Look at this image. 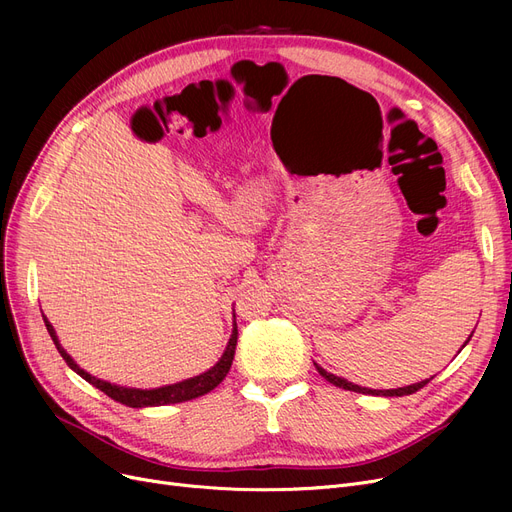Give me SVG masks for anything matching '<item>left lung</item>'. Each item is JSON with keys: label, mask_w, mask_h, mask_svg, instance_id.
I'll return each instance as SVG.
<instances>
[{"label": "left lung", "mask_w": 512, "mask_h": 512, "mask_svg": "<svg viewBox=\"0 0 512 512\" xmlns=\"http://www.w3.org/2000/svg\"><path fill=\"white\" fill-rule=\"evenodd\" d=\"M471 336H473V332H471ZM471 336L467 338V342L471 340ZM467 342H465V344H467ZM465 344H463V348H465ZM459 353H461V351H459ZM315 367H317V371H319L321 378H326L330 384H334V386H338V388H344V390H351V392H359V394H373V396H407V394H413V392L421 390L425 384H429V382L434 380V378H429V380H423V382H417V384H411V386H405V388H396V390H371V388L357 386V384H353V382H346L344 378H338V375L328 373L324 367H319L317 363H315Z\"/></svg>", "instance_id": "1"}]
</instances>
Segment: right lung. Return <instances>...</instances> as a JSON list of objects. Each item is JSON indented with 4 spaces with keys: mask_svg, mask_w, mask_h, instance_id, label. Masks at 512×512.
Masks as SVG:
<instances>
[{
    "mask_svg": "<svg viewBox=\"0 0 512 512\" xmlns=\"http://www.w3.org/2000/svg\"><path fill=\"white\" fill-rule=\"evenodd\" d=\"M43 321H45V328H47L53 344H56V348H58L60 355L64 357V361L68 363L70 369H74L80 375V378L87 380L95 388H99L103 394H107L110 398L122 402V405H126V407H132V409L176 405V402H186V400H193V398H199V396L211 392L215 386L222 384V380L226 378V373L230 371L232 359H234V353H236V340H238V330H236V324H234L232 336L228 340V346H226L222 359L215 363L211 369H207L201 375H195V378H191V380L178 382V384H170V386H164V388H153V390H139V388H124V386H116V384H110V382L97 380L95 375L87 373L85 369H80L74 363V359L62 348V344L56 336V330H53V326L49 324L45 315H43Z\"/></svg>",
    "mask_w": 512,
    "mask_h": 512,
    "instance_id": "obj_1",
    "label": "right lung"
}]
</instances>
